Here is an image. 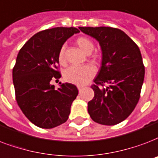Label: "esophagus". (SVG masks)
Segmentation results:
<instances>
[{"label": "esophagus", "instance_id": "34e87169", "mask_svg": "<svg viewBox=\"0 0 158 158\" xmlns=\"http://www.w3.org/2000/svg\"><path fill=\"white\" fill-rule=\"evenodd\" d=\"M84 88V86H80V85H79V86H78V89H79V91H80V90L83 89Z\"/></svg>", "mask_w": 158, "mask_h": 158}]
</instances>
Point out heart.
<instances>
[{"label":"heart","mask_w":158,"mask_h":158,"mask_svg":"<svg viewBox=\"0 0 158 158\" xmlns=\"http://www.w3.org/2000/svg\"><path fill=\"white\" fill-rule=\"evenodd\" d=\"M77 45L85 54L89 55L94 50V44L91 40L87 37H79L76 40ZM58 60L61 64H64V48L62 47L58 55ZM95 74V69L90 64L75 67L71 66L64 72V79L66 82L76 85H84L89 81Z\"/></svg>","instance_id":"b5f03b06"}]
</instances>
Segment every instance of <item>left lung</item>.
Segmentation results:
<instances>
[{
	"label": "left lung",
	"mask_w": 158,
	"mask_h": 158,
	"mask_svg": "<svg viewBox=\"0 0 158 158\" xmlns=\"http://www.w3.org/2000/svg\"><path fill=\"white\" fill-rule=\"evenodd\" d=\"M99 43L102 65L92 89L88 112L95 123L118 124L134 110L145 74L140 50L123 31L112 27H79Z\"/></svg>",
	"instance_id": "1"
}]
</instances>
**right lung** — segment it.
Here are the masks:
<instances>
[{"instance_id":"add662e5","label":"right lung","mask_w":158,"mask_h":158,"mask_svg":"<svg viewBox=\"0 0 158 158\" xmlns=\"http://www.w3.org/2000/svg\"><path fill=\"white\" fill-rule=\"evenodd\" d=\"M79 31L55 27L34 35L18 53L12 71L15 98L23 114L41 128L65 123L71 104L79 94L74 84H61L55 89L52 79H60L58 55L64 43Z\"/></svg>"}]
</instances>
